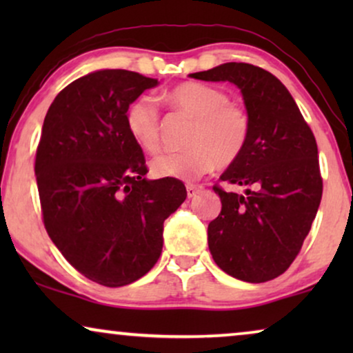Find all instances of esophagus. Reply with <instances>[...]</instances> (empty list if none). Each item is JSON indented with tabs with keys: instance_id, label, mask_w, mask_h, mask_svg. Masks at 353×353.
Masks as SVG:
<instances>
[{
	"instance_id": "obj_1",
	"label": "esophagus",
	"mask_w": 353,
	"mask_h": 353,
	"mask_svg": "<svg viewBox=\"0 0 353 353\" xmlns=\"http://www.w3.org/2000/svg\"><path fill=\"white\" fill-rule=\"evenodd\" d=\"M199 191H201V188H199V186H196V185H188V186H186L188 197H194Z\"/></svg>"
}]
</instances>
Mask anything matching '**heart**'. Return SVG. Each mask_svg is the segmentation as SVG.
Wrapping results in <instances>:
<instances>
[{
	"label": "heart",
	"instance_id": "b5f03b06",
	"mask_svg": "<svg viewBox=\"0 0 353 353\" xmlns=\"http://www.w3.org/2000/svg\"><path fill=\"white\" fill-rule=\"evenodd\" d=\"M168 101L196 119L190 149L165 152L151 162L152 173L159 178H178L191 181L219 167L238 162L248 148L252 120L249 110L215 86L186 81L168 93ZM127 128L134 143L146 152L161 148V110L156 98L138 96L127 109Z\"/></svg>",
	"mask_w": 353,
	"mask_h": 353
}]
</instances>
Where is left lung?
Returning a JSON list of instances; mask_svg holds the SVG:
<instances>
[{"instance_id": "8db88e82", "label": "left lung", "mask_w": 353, "mask_h": 353, "mask_svg": "<svg viewBox=\"0 0 353 353\" xmlns=\"http://www.w3.org/2000/svg\"><path fill=\"white\" fill-rule=\"evenodd\" d=\"M190 77L234 83L252 120L244 154L220 176L245 194L214 186L221 212L207 230L210 254L230 276L270 281L296 260L320 207L315 137L286 86L257 65L226 62Z\"/></svg>"}]
</instances>
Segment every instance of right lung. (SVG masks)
Masks as SVG:
<instances>
[{
  "label": "right lung",
  "mask_w": 353,
  "mask_h": 353,
  "mask_svg": "<svg viewBox=\"0 0 353 353\" xmlns=\"http://www.w3.org/2000/svg\"><path fill=\"white\" fill-rule=\"evenodd\" d=\"M156 85L123 69L93 72L67 85L43 122V223L67 262L101 286H125L156 265L163 221L186 199L175 178L146 180L143 149L127 128L128 105Z\"/></svg>",
  "instance_id": "1"
}]
</instances>
